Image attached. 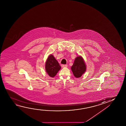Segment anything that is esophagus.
I'll return each mask as SVG.
<instances>
[{
    "instance_id": "1",
    "label": "esophagus",
    "mask_w": 126,
    "mask_h": 126,
    "mask_svg": "<svg viewBox=\"0 0 126 126\" xmlns=\"http://www.w3.org/2000/svg\"><path fill=\"white\" fill-rule=\"evenodd\" d=\"M62 67H67V64H62Z\"/></svg>"
}]
</instances>
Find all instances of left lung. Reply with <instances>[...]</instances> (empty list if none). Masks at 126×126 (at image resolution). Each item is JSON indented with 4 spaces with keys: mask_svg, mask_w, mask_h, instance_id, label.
I'll return each mask as SVG.
<instances>
[{
    "mask_svg": "<svg viewBox=\"0 0 126 126\" xmlns=\"http://www.w3.org/2000/svg\"><path fill=\"white\" fill-rule=\"evenodd\" d=\"M73 73L76 78H79L86 71V65L83 58L79 56L75 58L72 66L71 67Z\"/></svg>",
    "mask_w": 126,
    "mask_h": 126,
    "instance_id": "obj_1",
    "label": "left lung"
}]
</instances>
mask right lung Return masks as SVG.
I'll return each instance as SVG.
<instances>
[{
	"instance_id": "right-lung-1",
	"label": "right lung",
	"mask_w": 126,
	"mask_h": 126,
	"mask_svg": "<svg viewBox=\"0 0 126 126\" xmlns=\"http://www.w3.org/2000/svg\"><path fill=\"white\" fill-rule=\"evenodd\" d=\"M61 68V67L53 55H49L45 64L46 71L48 75L51 78H53Z\"/></svg>"
}]
</instances>
